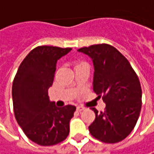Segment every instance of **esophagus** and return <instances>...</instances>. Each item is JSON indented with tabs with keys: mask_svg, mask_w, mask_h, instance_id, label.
I'll use <instances>...</instances> for the list:
<instances>
[{
	"mask_svg": "<svg viewBox=\"0 0 154 154\" xmlns=\"http://www.w3.org/2000/svg\"><path fill=\"white\" fill-rule=\"evenodd\" d=\"M83 109H84V107H82V106H78V107H77V110L80 111V112L82 111Z\"/></svg>",
	"mask_w": 154,
	"mask_h": 154,
	"instance_id": "esophagus-1",
	"label": "esophagus"
}]
</instances>
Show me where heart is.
<instances>
[{"instance_id":"b5f03b06","label":"heart","mask_w":154,"mask_h":154,"mask_svg":"<svg viewBox=\"0 0 154 154\" xmlns=\"http://www.w3.org/2000/svg\"><path fill=\"white\" fill-rule=\"evenodd\" d=\"M80 64H82V63H79V64H78V65H80ZM78 65H77V66H78Z\"/></svg>"}]
</instances>
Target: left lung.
Masks as SVG:
<instances>
[{
	"label": "left lung",
	"mask_w": 154,
	"mask_h": 154,
	"mask_svg": "<svg viewBox=\"0 0 154 154\" xmlns=\"http://www.w3.org/2000/svg\"><path fill=\"white\" fill-rule=\"evenodd\" d=\"M78 51L88 55L94 63L93 90L103 95L105 110L98 113L89 125L96 139L114 144L122 141L137 124L142 106V90L137 73L126 58L108 44L82 47Z\"/></svg>",
	"instance_id": "8db88e82"
}]
</instances>
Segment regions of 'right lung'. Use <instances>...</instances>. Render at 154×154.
<instances>
[{"label":"right lung","instance_id":"obj_1","mask_svg":"<svg viewBox=\"0 0 154 154\" xmlns=\"http://www.w3.org/2000/svg\"><path fill=\"white\" fill-rule=\"evenodd\" d=\"M72 48L42 45L30 51L19 66L12 85L14 113L18 125L31 141L54 146L69 134V122L76 107L58 108L50 102L57 61Z\"/></svg>","mask_w":154,"mask_h":154}]
</instances>
